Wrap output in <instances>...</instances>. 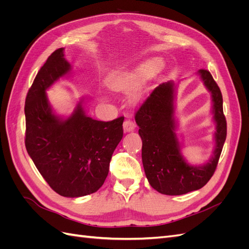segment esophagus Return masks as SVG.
<instances>
[{
    "label": "esophagus",
    "instance_id": "obj_1",
    "mask_svg": "<svg viewBox=\"0 0 249 249\" xmlns=\"http://www.w3.org/2000/svg\"><path fill=\"white\" fill-rule=\"evenodd\" d=\"M135 127H136V124L135 122H133L132 119H125L124 123V130L125 132H132L135 130Z\"/></svg>",
    "mask_w": 249,
    "mask_h": 249
}]
</instances>
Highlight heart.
Returning <instances> with one entry per match:
<instances>
[{"mask_svg":"<svg viewBox=\"0 0 249 249\" xmlns=\"http://www.w3.org/2000/svg\"><path fill=\"white\" fill-rule=\"evenodd\" d=\"M162 67V61L154 59L132 71L115 73L108 79V85L112 89L123 90L138 85L140 82L149 78Z\"/></svg>","mask_w":249,"mask_h":249,"instance_id":"1","label":"heart"}]
</instances>
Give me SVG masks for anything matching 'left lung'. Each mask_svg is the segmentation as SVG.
Wrapping results in <instances>:
<instances>
[{
  "instance_id": "1",
  "label": "left lung",
  "mask_w": 249,
  "mask_h": 249,
  "mask_svg": "<svg viewBox=\"0 0 249 249\" xmlns=\"http://www.w3.org/2000/svg\"><path fill=\"white\" fill-rule=\"evenodd\" d=\"M212 94L216 123L215 149L211 160L192 166L180 154L173 117L175 83H162L140 104L135 120L142 139V163L145 176L155 190L166 195H182L205 186L213 177L227 138V120L223 114L222 94L207 70L197 72Z\"/></svg>"
}]
</instances>
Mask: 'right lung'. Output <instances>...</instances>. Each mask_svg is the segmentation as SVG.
Masks as SVG:
<instances>
[{
    "label": "right lung",
    "instance_id": "1",
    "mask_svg": "<svg viewBox=\"0 0 249 249\" xmlns=\"http://www.w3.org/2000/svg\"><path fill=\"white\" fill-rule=\"evenodd\" d=\"M63 51L52 53L27 93L25 144L53 190L61 196L80 197L103 186L123 138L124 117L100 122L87 116L81 103L65 119L53 113L47 89L71 70Z\"/></svg>",
    "mask_w": 249,
    "mask_h": 249
}]
</instances>
